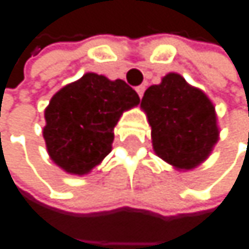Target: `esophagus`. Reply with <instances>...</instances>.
<instances>
[{
  "instance_id": "34e87169",
  "label": "esophagus",
  "mask_w": 249,
  "mask_h": 249,
  "mask_svg": "<svg viewBox=\"0 0 249 249\" xmlns=\"http://www.w3.org/2000/svg\"><path fill=\"white\" fill-rule=\"evenodd\" d=\"M136 92H137L139 97L142 98V97H143V92H145V87H137V88H136Z\"/></svg>"
}]
</instances>
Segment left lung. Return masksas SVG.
<instances>
[{
    "mask_svg": "<svg viewBox=\"0 0 249 249\" xmlns=\"http://www.w3.org/2000/svg\"><path fill=\"white\" fill-rule=\"evenodd\" d=\"M151 125L154 152L179 172L208 160L219 139L211 98L178 73H169L145 91L140 103Z\"/></svg>",
    "mask_w": 249,
    "mask_h": 249,
    "instance_id": "left-lung-1",
    "label": "left lung"
}]
</instances>
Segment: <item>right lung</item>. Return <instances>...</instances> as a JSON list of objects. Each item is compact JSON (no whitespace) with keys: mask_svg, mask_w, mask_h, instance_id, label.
<instances>
[{"mask_svg":"<svg viewBox=\"0 0 249 249\" xmlns=\"http://www.w3.org/2000/svg\"><path fill=\"white\" fill-rule=\"evenodd\" d=\"M140 103L137 92L121 80L85 73L62 87L44 109L43 137L55 164L83 176L109 155L122 113Z\"/></svg>","mask_w":249,"mask_h":249,"instance_id":"obj_1","label":"right lung"}]
</instances>
